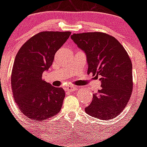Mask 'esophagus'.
Wrapping results in <instances>:
<instances>
[{
    "instance_id": "1",
    "label": "esophagus",
    "mask_w": 147,
    "mask_h": 147,
    "mask_svg": "<svg viewBox=\"0 0 147 147\" xmlns=\"http://www.w3.org/2000/svg\"><path fill=\"white\" fill-rule=\"evenodd\" d=\"M78 89L77 87L74 86V85H71V86L67 87L66 88V90H68V91H73V90H76Z\"/></svg>"
}]
</instances>
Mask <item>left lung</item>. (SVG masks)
<instances>
[{
  "label": "left lung",
  "instance_id": "obj_1",
  "mask_svg": "<svg viewBox=\"0 0 147 147\" xmlns=\"http://www.w3.org/2000/svg\"><path fill=\"white\" fill-rule=\"evenodd\" d=\"M71 39L87 55L88 74L100 78L102 88L93 94L85 112L102 120L116 117L132 95V65L124 46L103 32L74 34Z\"/></svg>",
  "mask_w": 147,
  "mask_h": 147
}]
</instances>
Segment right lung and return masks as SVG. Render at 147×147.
<instances>
[{"instance_id":"right-lung-1","label":"right lung","mask_w":147,"mask_h":147,"mask_svg":"<svg viewBox=\"0 0 147 147\" xmlns=\"http://www.w3.org/2000/svg\"><path fill=\"white\" fill-rule=\"evenodd\" d=\"M71 32H42L22 45L15 57L11 76L13 98L19 110L34 121L52 118L60 111L65 96L42 80V73L54 62L56 52Z\"/></svg>"}]
</instances>
